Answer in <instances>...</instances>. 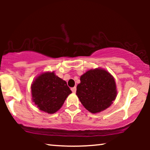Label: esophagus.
Segmentation results:
<instances>
[{"label": "esophagus", "mask_w": 150, "mask_h": 150, "mask_svg": "<svg viewBox=\"0 0 150 150\" xmlns=\"http://www.w3.org/2000/svg\"><path fill=\"white\" fill-rule=\"evenodd\" d=\"M71 91L73 92V93H76V87H72L71 89Z\"/></svg>", "instance_id": "34e87169"}]
</instances>
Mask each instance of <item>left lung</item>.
I'll return each instance as SVG.
<instances>
[{
    "label": "left lung",
    "instance_id": "8db88e82",
    "mask_svg": "<svg viewBox=\"0 0 150 150\" xmlns=\"http://www.w3.org/2000/svg\"><path fill=\"white\" fill-rule=\"evenodd\" d=\"M76 95L86 109L96 113L109 107L115 99V82L104 69H90L81 76Z\"/></svg>",
    "mask_w": 150,
    "mask_h": 150
}]
</instances>
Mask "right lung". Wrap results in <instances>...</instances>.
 Here are the masks:
<instances>
[{
  "mask_svg": "<svg viewBox=\"0 0 150 150\" xmlns=\"http://www.w3.org/2000/svg\"><path fill=\"white\" fill-rule=\"evenodd\" d=\"M33 101L41 110L54 113L64 103L71 91L67 83L54 72L42 74L31 86Z\"/></svg>",
  "mask_w": 150,
  "mask_h": 150,
  "instance_id": "obj_1",
  "label": "right lung"
}]
</instances>
